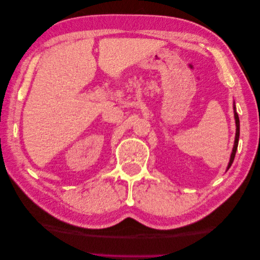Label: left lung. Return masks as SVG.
<instances>
[{
	"label": "left lung",
	"instance_id": "8db88e82",
	"mask_svg": "<svg viewBox=\"0 0 260 260\" xmlns=\"http://www.w3.org/2000/svg\"><path fill=\"white\" fill-rule=\"evenodd\" d=\"M234 108V119H235V125H237V131H235V140H234V145H233V149H232V153L230 156V161L228 164V167H226V171L229 170V168L231 167V165L234 160V157H235V153H237V149H238V144H239V138H240V119H239V115L235 111V105H233Z\"/></svg>",
	"mask_w": 260,
	"mask_h": 260
}]
</instances>
